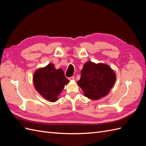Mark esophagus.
<instances>
[{"instance_id":"obj_1","label":"esophagus","mask_w":146,"mask_h":146,"mask_svg":"<svg viewBox=\"0 0 146 146\" xmlns=\"http://www.w3.org/2000/svg\"><path fill=\"white\" fill-rule=\"evenodd\" d=\"M68 79L69 80H74L75 79V77L74 76H72V77H69Z\"/></svg>"}]
</instances>
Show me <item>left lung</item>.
I'll use <instances>...</instances> for the list:
<instances>
[{
  "label": "left lung",
  "instance_id": "obj_1",
  "mask_svg": "<svg viewBox=\"0 0 146 146\" xmlns=\"http://www.w3.org/2000/svg\"><path fill=\"white\" fill-rule=\"evenodd\" d=\"M77 83L85 96L91 100H98L109 93L116 82V75L108 65L86 63Z\"/></svg>",
  "mask_w": 146,
  "mask_h": 146
}]
</instances>
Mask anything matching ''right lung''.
<instances>
[{
    "mask_svg": "<svg viewBox=\"0 0 146 146\" xmlns=\"http://www.w3.org/2000/svg\"><path fill=\"white\" fill-rule=\"evenodd\" d=\"M69 82L61 69H55L53 64L36 70L33 76V83L36 91L50 102L56 101L57 96Z\"/></svg>",
    "mask_w": 146,
    "mask_h": 146,
    "instance_id": "add662e5",
    "label": "right lung"
}]
</instances>
